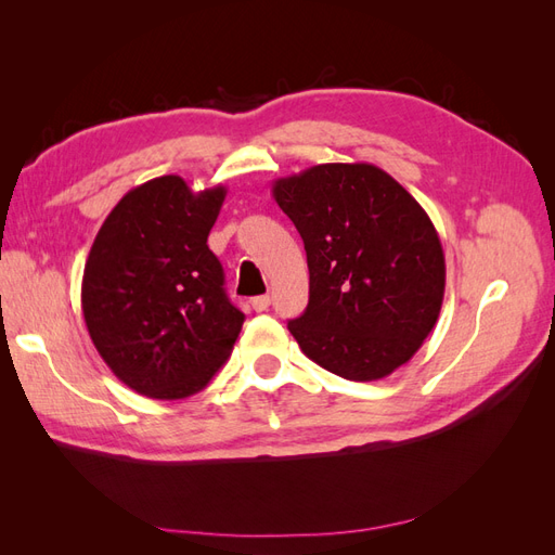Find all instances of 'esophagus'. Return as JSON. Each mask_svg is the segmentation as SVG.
I'll list each match as a JSON object with an SVG mask.
<instances>
[{
	"label": "esophagus",
	"mask_w": 555,
	"mask_h": 555,
	"mask_svg": "<svg viewBox=\"0 0 555 555\" xmlns=\"http://www.w3.org/2000/svg\"><path fill=\"white\" fill-rule=\"evenodd\" d=\"M251 304V308H255L257 312H263V310H268V306H271V296L268 294H263V296H255L249 300Z\"/></svg>",
	"instance_id": "obj_1"
}]
</instances>
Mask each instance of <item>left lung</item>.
Listing matches in <instances>:
<instances>
[{
    "mask_svg": "<svg viewBox=\"0 0 555 555\" xmlns=\"http://www.w3.org/2000/svg\"><path fill=\"white\" fill-rule=\"evenodd\" d=\"M310 271L306 312L287 324L328 373L373 382L408 363L444 298V251L426 210L373 164H319L273 182Z\"/></svg>",
    "mask_w": 555,
    "mask_h": 555,
    "instance_id": "obj_1",
    "label": "left lung"
}]
</instances>
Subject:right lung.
<instances>
[{
  "label": "right lung",
  "mask_w": 555,
  "mask_h": 555,
  "mask_svg": "<svg viewBox=\"0 0 555 555\" xmlns=\"http://www.w3.org/2000/svg\"><path fill=\"white\" fill-rule=\"evenodd\" d=\"M227 190L180 176L129 190L106 217L82 273L86 326L113 375L157 400L188 398L229 359L245 314L208 247Z\"/></svg>",
  "instance_id": "1"
}]
</instances>
